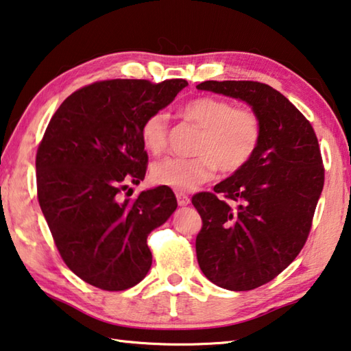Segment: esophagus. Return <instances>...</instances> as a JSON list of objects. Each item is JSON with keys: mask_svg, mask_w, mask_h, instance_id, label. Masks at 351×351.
I'll return each instance as SVG.
<instances>
[{"mask_svg": "<svg viewBox=\"0 0 351 351\" xmlns=\"http://www.w3.org/2000/svg\"><path fill=\"white\" fill-rule=\"evenodd\" d=\"M176 199H178V204H180V206H187V204H190V197L182 192L176 193Z\"/></svg>", "mask_w": 351, "mask_h": 351, "instance_id": "1", "label": "esophagus"}]
</instances>
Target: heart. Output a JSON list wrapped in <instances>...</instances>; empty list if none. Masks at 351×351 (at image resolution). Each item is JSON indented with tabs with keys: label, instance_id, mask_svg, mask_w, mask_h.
I'll use <instances>...</instances> for the list:
<instances>
[{
	"label": "heart",
	"instance_id": "heart-1",
	"mask_svg": "<svg viewBox=\"0 0 351 351\" xmlns=\"http://www.w3.org/2000/svg\"><path fill=\"white\" fill-rule=\"evenodd\" d=\"M184 118L201 129L193 158H165L152 167V180L175 190H195L215 175L216 169L230 175L241 170L258 150L263 136L259 114L216 97H199L182 106ZM169 114L154 112L144 119L141 139L152 155L167 149Z\"/></svg>",
	"mask_w": 351,
	"mask_h": 351
}]
</instances>
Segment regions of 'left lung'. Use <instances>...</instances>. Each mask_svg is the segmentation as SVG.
Listing matches in <instances>:
<instances>
[{"mask_svg": "<svg viewBox=\"0 0 351 351\" xmlns=\"http://www.w3.org/2000/svg\"><path fill=\"white\" fill-rule=\"evenodd\" d=\"M196 87L245 101L263 123L250 161L213 192L192 197L202 219L196 256L204 275L227 290L258 289L284 271L308 238L326 171L319 143L310 121L269 84L204 81Z\"/></svg>", "mask_w": 351, "mask_h": 351, "instance_id": "1", "label": "left lung"}]
</instances>
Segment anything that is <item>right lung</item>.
Returning <instances> with one entry per match:
<instances>
[{"mask_svg":"<svg viewBox=\"0 0 351 351\" xmlns=\"http://www.w3.org/2000/svg\"><path fill=\"white\" fill-rule=\"evenodd\" d=\"M189 86L186 80H104L67 97L36 150V192L62 261L107 291L147 275V237L178 207L169 187L121 199L147 171L141 125Z\"/></svg>","mask_w":351,"mask_h":351,"instance_id":"add662e5","label":"right lung"}]
</instances>
